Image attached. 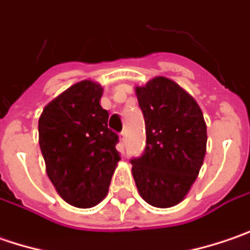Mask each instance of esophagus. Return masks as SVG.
Here are the masks:
<instances>
[{"instance_id": "34e87169", "label": "esophagus", "mask_w": 250, "mask_h": 250, "mask_svg": "<svg viewBox=\"0 0 250 250\" xmlns=\"http://www.w3.org/2000/svg\"><path fill=\"white\" fill-rule=\"evenodd\" d=\"M125 140H127V131L125 130V131L120 133V143H122V146H125Z\"/></svg>"}]
</instances>
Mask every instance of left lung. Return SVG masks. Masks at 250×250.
Returning <instances> with one entry per match:
<instances>
[{"label": "left lung", "instance_id": "8db88e82", "mask_svg": "<svg viewBox=\"0 0 250 250\" xmlns=\"http://www.w3.org/2000/svg\"><path fill=\"white\" fill-rule=\"evenodd\" d=\"M146 120L144 154L131 159L140 196L158 208L179 204L197 179L207 148L200 106L176 82L155 77L136 86Z\"/></svg>", "mask_w": 250, "mask_h": 250}]
</instances>
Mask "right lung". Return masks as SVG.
Returning <instances> with one entry per match:
<instances>
[{
    "mask_svg": "<svg viewBox=\"0 0 250 250\" xmlns=\"http://www.w3.org/2000/svg\"><path fill=\"white\" fill-rule=\"evenodd\" d=\"M101 83L83 80L54 98L39 117V144L46 172L61 199L91 208L107 194L120 161L119 137L107 128Z\"/></svg>",
    "mask_w": 250,
    "mask_h": 250,
    "instance_id": "add662e5",
    "label": "right lung"
}]
</instances>
